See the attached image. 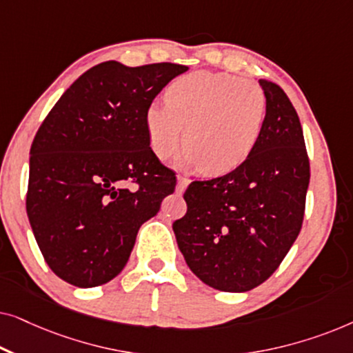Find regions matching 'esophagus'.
Instances as JSON below:
<instances>
[{
    "instance_id": "esophagus-1",
    "label": "esophagus",
    "mask_w": 353,
    "mask_h": 353,
    "mask_svg": "<svg viewBox=\"0 0 353 353\" xmlns=\"http://www.w3.org/2000/svg\"><path fill=\"white\" fill-rule=\"evenodd\" d=\"M188 185H190V178L178 176V183H176V192H178V194H183V191L186 190Z\"/></svg>"
}]
</instances>
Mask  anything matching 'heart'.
I'll return each mask as SVG.
<instances>
[{
	"label": "heart",
	"instance_id": "heart-1",
	"mask_svg": "<svg viewBox=\"0 0 353 353\" xmlns=\"http://www.w3.org/2000/svg\"><path fill=\"white\" fill-rule=\"evenodd\" d=\"M267 112V94L257 83L199 70L178 77L168 86L167 103L149 104L144 125L159 159L170 157L186 139L181 165L219 176L250 157L262 137Z\"/></svg>",
	"mask_w": 353,
	"mask_h": 353
}]
</instances>
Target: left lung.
<instances>
[{"mask_svg": "<svg viewBox=\"0 0 353 353\" xmlns=\"http://www.w3.org/2000/svg\"><path fill=\"white\" fill-rule=\"evenodd\" d=\"M268 112L257 148L223 176L192 181L173 223L178 248L201 281L245 292L272 276L301 233L310 181L301 120L276 83L259 81Z\"/></svg>", "mask_w": 353, "mask_h": 353, "instance_id": "1", "label": "left lung"}]
</instances>
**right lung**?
<instances>
[{"label":"right lung","instance_id":"right-lung-1","mask_svg":"<svg viewBox=\"0 0 353 353\" xmlns=\"http://www.w3.org/2000/svg\"><path fill=\"white\" fill-rule=\"evenodd\" d=\"M186 70L103 62L67 88L38 128L27 215L48 267L69 284L94 288L117 276L139 226L175 191V173L149 148L144 112Z\"/></svg>","mask_w":353,"mask_h":353}]
</instances>
